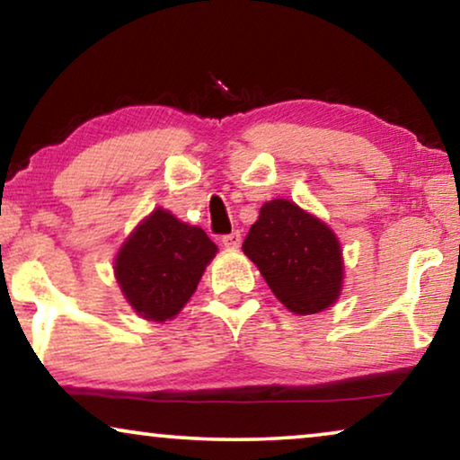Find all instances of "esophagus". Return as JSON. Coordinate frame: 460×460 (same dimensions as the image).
Wrapping results in <instances>:
<instances>
[{
	"label": "esophagus",
	"instance_id": "esophagus-1",
	"mask_svg": "<svg viewBox=\"0 0 460 460\" xmlns=\"http://www.w3.org/2000/svg\"><path fill=\"white\" fill-rule=\"evenodd\" d=\"M241 232L238 230H234V232H230V234H226V236H222V243H224V247H228V249H238L241 247Z\"/></svg>",
	"mask_w": 460,
	"mask_h": 460
}]
</instances>
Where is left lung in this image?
Wrapping results in <instances>:
<instances>
[{"instance_id":"1","label":"left lung","mask_w":460,"mask_h":460,"mask_svg":"<svg viewBox=\"0 0 460 460\" xmlns=\"http://www.w3.org/2000/svg\"><path fill=\"white\" fill-rule=\"evenodd\" d=\"M243 251L280 304L299 316L326 310L341 293V244L329 226L293 200L263 205Z\"/></svg>"}]
</instances>
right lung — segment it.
<instances>
[{
    "mask_svg": "<svg viewBox=\"0 0 460 460\" xmlns=\"http://www.w3.org/2000/svg\"><path fill=\"white\" fill-rule=\"evenodd\" d=\"M216 253V243L203 228L180 222L159 207L119 249L115 276L142 318L165 323L192 297Z\"/></svg>",
    "mask_w": 460,
    "mask_h": 460,
    "instance_id": "1",
    "label": "right lung"
}]
</instances>
